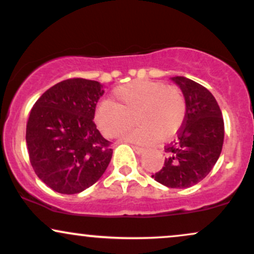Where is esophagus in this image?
Returning <instances> with one entry per match:
<instances>
[{
  "label": "esophagus",
  "mask_w": 254,
  "mask_h": 254,
  "mask_svg": "<svg viewBox=\"0 0 254 254\" xmlns=\"http://www.w3.org/2000/svg\"><path fill=\"white\" fill-rule=\"evenodd\" d=\"M132 149L136 151V154H138V155H142V154L144 153L145 149L144 148H141V147H137V145H132Z\"/></svg>",
  "instance_id": "34e87169"
}]
</instances>
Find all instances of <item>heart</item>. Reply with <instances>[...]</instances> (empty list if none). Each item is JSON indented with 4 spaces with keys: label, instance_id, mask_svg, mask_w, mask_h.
<instances>
[{
    "label": "heart",
    "instance_id": "b5f03b06",
    "mask_svg": "<svg viewBox=\"0 0 254 254\" xmlns=\"http://www.w3.org/2000/svg\"><path fill=\"white\" fill-rule=\"evenodd\" d=\"M186 115V101L182 90L149 80H135L115 89L112 101L99 105L95 123L107 137L127 130L123 139L133 143H151L157 137L166 139L182 127Z\"/></svg>",
    "mask_w": 254,
    "mask_h": 254
}]
</instances>
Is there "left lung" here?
Instances as JSON below:
<instances>
[{
  "label": "left lung",
  "mask_w": 254,
  "mask_h": 254,
  "mask_svg": "<svg viewBox=\"0 0 254 254\" xmlns=\"http://www.w3.org/2000/svg\"><path fill=\"white\" fill-rule=\"evenodd\" d=\"M182 89L186 115L177 138L166 147L164 167L157 183L171 189H188L210 173L222 151L224 123L216 99L202 84L188 77H171Z\"/></svg>",
  "instance_id": "8db88e82"
}]
</instances>
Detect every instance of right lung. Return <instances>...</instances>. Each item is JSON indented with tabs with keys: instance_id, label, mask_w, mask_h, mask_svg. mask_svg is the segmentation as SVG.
Returning a JSON list of instances; mask_svg holds the SVG:
<instances>
[{
	"instance_id": "right-lung-1",
	"label": "right lung",
	"mask_w": 254,
	"mask_h": 254,
	"mask_svg": "<svg viewBox=\"0 0 254 254\" xmlns=\"http://www.w3.org/2000/svg\"><path fill=\"white\" fill-rule=\"evenodd\" d=\"M104 92L98 81L69 78L46 90L31 110L26 127L31 165L58 193L84 191L110 164L111 142L93 122Z\"/></svg>"
}]
</instances>
